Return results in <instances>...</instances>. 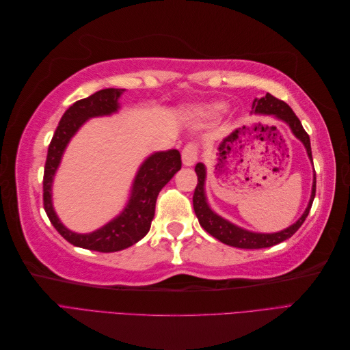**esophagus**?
<instances>
[{"label":"esophagus","instance_id":"1","mask_svg":"<svg viewBox=\"0 0 350 350\" xmlns=\"http://www.w3.org/2000/svg\"><path fill=\"white\" fill-rule=\"evenodd\" d=\"M183 163L185 165V166H193L196 162H197V159H198V149H197V146L196 144H193V143H189V144H187L185 147H184V150H183Z\"/></svg>","mask_w":350,"mask_h":350}]
</instances>
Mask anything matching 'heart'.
I'll list each match as a JSON object with an SVG mask.
<instances>
[{
	"mask_svg": "<svg viewBox=\"0 0 350 350\" xmlns=\"http://www.w3.org/2000/svg\"><path fill=\"white\" fill-rule=\"evenodd\" d=\"M226 111V105L215 102V103H208V105H201V107L193 108L191 116L197 121H208V120H215L217 116H220Z\"/></svg>",
	"mask_w": 350,
	"mask_h": 350,
	"instance_id": "b5f03b06",
	"label": "heart"
}]
</instances>
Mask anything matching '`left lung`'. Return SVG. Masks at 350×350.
<instances>
[{"label": "left lung", "instance_id": "left-lung-1", "mask_svg": "<svg viewBox=\"0 0 350 350\" xmlns=\"http://www.w3.org/2000/svg\"><path fill=\"white\" fill-rule=\"evenodd\" d=\"M251 113L271 115L276 120L288 124L292 134L304 144L306 154H308L310 161L312 162L310 135L306 134L299 118L295 115V112L291 109L288 103H284L283 100H279L274 96H271L270 93H267L266 96L261 99H254ZM196 174L198 178V183H197L196 191L193 196V206H194L196 216L200 221L201 228H203L206 232H208L211 237L219 239L220 242H224V243H226V245H230V247H237V248H245V250L267 248V247L278 245V243L291 238L295 232L301 228L306 216H308L314 197H315V171H314V181H312L310 203H308V206H306L302 216L296 220L293 225H291L289 228H286L283 230L273 232V234H260V232H252V230L239 228V226L232 224V221L215 213V211L210 208V206L207 203V197H206V189H204L206 175H207L206 165L201 162L197 163Z\"/></svg>", "mask_w": 350, "mask_h": 350}]
</instances>
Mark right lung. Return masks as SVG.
<instances>
[{
  "instance_id": "obj_1",
  "label": "right lung",
  "mask_w": 350,
  "mask_h": 350,
  "mask_svg": "<svg viewBox=\"0 0 350 350\" xmlns=\"http://www.w3.org/2000/svg\"><path fill=\"white\" fill-rule=\"evenodd\" d=\"M125 89H103L92 96L72 103L64 112L48 147L44 172V207L51 224L70 243L99 252H115L134 245L146 237L154 217L156 200L161 189L181 169L178 150L156 152L140 165L131 185L129 201L121 213L107 225L90 232L77 234L62 225L52 204V184L72 135L90 118L108 116L121 108L120 98Z\"/></svg>"
}]
</instances>
